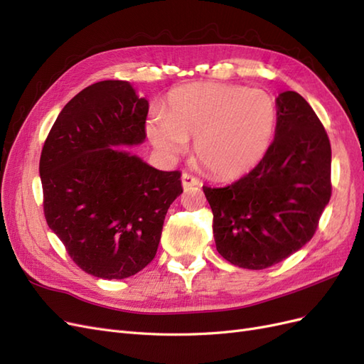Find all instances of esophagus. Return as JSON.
I'll return each instance as SVG.
<instances>
[{
  "label": "esophagus",
  "instance_id": "esophagus-1",
  "mask_svg": "<svg viewBox=\"0 0 364 364\" xmlns=\"http://www.w3.org/2000/svg\"><path fill=\"white\" fill-rule=\"evenodd\" d=\"M181 183H183V188L184 189H189V188H192V186H200L201 184V181L196 178V176H193V175H191L188 172H184L181 175Z\"/></svg>",
  "mask_w": 364,
  "mask_h": 364
}]
</instances>
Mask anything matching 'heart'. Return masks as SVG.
I'll return each mask as SVG.
<instances>
[{
    "label": "heart",
    "instance_id": "b5f03b06",
    "mask_svg": "<svg viewBox=\"0 0 364 364\" xmlns=\"http://www.w3.org/2000/svg\"><path fill=\"white\" fill-rule=\"evenodd\" d=\"M276 128L268 92L224 84L173 90L164 114L148 122V137L164 154L180 152L195 137V155L218 176H237L264 157Z\"/></svg>",
    "mask_w": 364,
    "mask_h": 364
}]
</instances>
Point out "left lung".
Returning <instances> with one entry per match:
<instances>
[{
    "mask_svg": "<svg viewBox=\"0 0 364 364\" xmlns=\"http://www.w3.org/2000/svg\"><path fill=\"white\" fill-rule=\"evenodd\" d=\"M276 107L274 140L262 160L224 188L203 186L218 253L248 269L300 250L314 236L332 192L331 143L317 114L296 91L280 92Z\"/></svg>",
    "mask_w": 364,
    "mask_h": 364,
    "instance_id": "left-lung-1",
    "label": "left lung"
}]
</instances>
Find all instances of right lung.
Instances as JSON below:
<instances>
[{
	"label": "right lung",
	"mask_w": 364,
	"mask_h": 364,
	"mask_svg": "<svg viewBox=\"0 0 364 364\" xmlns=\"http://www.w3.org/2000/svg\"><path fill=\"white\" fill-rule=\"evenodd\" d=\"M149 103L124 80L82 90L60 111L39 160L48 227L85 273L124 279L157 253L181 172L112 146L146 139Z\"/></svg>",
	"instance_id": "1"
}]
</instances>
